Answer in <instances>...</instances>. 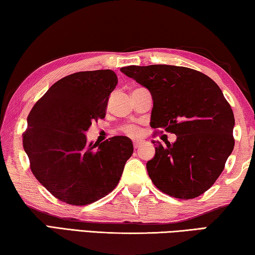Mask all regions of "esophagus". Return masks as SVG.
<instances>
[{"instance_id": "34e87169", "label": "esophagus", "mask_w": 255, "mask_h": 255, "mask_svg": "<svg viewBox=\"0 0 255 255\" xmlns=\"http://www.w3.org/2000/svg\"><path fill=\"white\" fill-rule=\"evenodd\" d=\"M143 141H144V140H140V139H136V140H133V143H132V144H133V147H135V148H138L141 144H143Z\"/></svg>"}]
</instances>
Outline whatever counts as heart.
<instances>
[{"instance_id":"heart-1","label":"heart","mask_w":255,"mask_h":255,"mask_svg":"<svg viewBox=\"0 0 255 255\" xmlns=\"http://www.w3.org/2000/svg\"><path fill=\"white\" fill-rule=\"evenodd\" d=\"M124 131L127 133V135H129V136H137V135H139V130H138V129L136 128V127H133V126H126L124 128Z\"/></svg>"}]
</instances>
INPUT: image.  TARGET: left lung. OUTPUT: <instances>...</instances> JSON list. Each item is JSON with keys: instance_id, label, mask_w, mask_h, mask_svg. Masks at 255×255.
Here are the masks:
<instances>
[{"instance_id": "1", "label": "left lung", "mask_w": 255, "mask_h": 255, "mask_svg": "<svg viewBox=\"0 0 255 255\" xmlns=\"http://www.w3.org/2000/svg\"><path fill=\"white\" fill-rule=\"evenodd\" d=\"M150 92V127L176 135L174 143H155L146 164L149 178L162 192L192 199L207 191L234 149V114L215 82L202 73L172 65L120 68Z\"/></svg>"}]
</instances>
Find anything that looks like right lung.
<instances>
[{
	"instance_id": "obj_1",
	"label": "right lung",
	"mask_w": 255,
	"mask_h": 255,
	"mask_svg": "<svg viewBox=\"0 0 255 255\" xmlns=\"http://www.w3.org/2000/svg\"><path fill=\"white\" fill-rule=\"evenodd\" d=\"M118 77L111 70L79 72L49 88L28 116L23 148L36 179L60 201L92 204L119 182L133 146L126 136L88 143L85 132L106 117Z\"/></svg>"
}]
</instances>
